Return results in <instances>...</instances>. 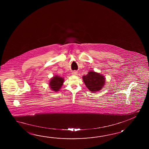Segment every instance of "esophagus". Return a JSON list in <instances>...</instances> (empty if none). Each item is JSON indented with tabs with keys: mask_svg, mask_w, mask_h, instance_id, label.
Listing matches in <instances>:
<instances>
[{
	"mask_svg": "<svg viewBox=\"0 0 149 149\" xmlns=\"http://www.w3.org/2000/svg\"><path fill=\"white\" fill-rule=\"evenodd\" d=\"M77 71H73V72H72V75H77Z\"/></svg>",
	"mask_w": 149,
	"mask_h": 149,
	"instance_id": "obj_1",
	"label": "esophagus"
}]
</instances>
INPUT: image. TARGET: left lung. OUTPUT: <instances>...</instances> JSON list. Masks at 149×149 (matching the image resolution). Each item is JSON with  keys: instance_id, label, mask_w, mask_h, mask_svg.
<instances>
[{"instance_id": "1", "label": "left lung", "mask_w": 149, "mask_h": 149, "mask_svg": "<svg viewBox=\"0 0 149 149\" xmlns=\"http://www.w3.org/2000/svg\"><path fill=\"white\" fill-rule=\"evenodd\" d=\"M83 81L89 91L95 93L101 90L105 84V78L102 74L95 71H89L83 76Z\"/></svg>"}]
</instances>
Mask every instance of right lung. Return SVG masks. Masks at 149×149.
<instances>
[{"label":"right lung","mask_w":149,"mask_h":149,"mask_svg":"<svg viewBox=\"0 0 149 149\" xmlns=\"http://www.w3.org/2000/svg\"><path fill=\"white\" fill-rule=\"evenodd\" d=\"M64 79L61 76L54 75L51 78L49 85L51 90L54 92H58L61 89L63 84Z\"/></svg>","instance_id":"right-lung-1"}]
</instances>
